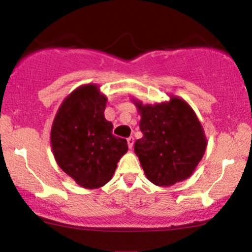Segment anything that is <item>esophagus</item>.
Wrapping results in <instances>:
<instances>
[{
	"instance_id": "34e87169",
	"label": "esophagus",
	"mask_w": 252,
	"mask_h": 252,
	"mask_svg": "<svg viewBox=\"0 0 252 252\" xmlns=\"http://www.w3.org/2000/svg\"><path fill=\"white\" fill-rule=\"evenodd\" d=\"M126 142H128L129 149H132V146H133V143H135V138H133V137H129V138L126 139Z\"/></svg>"
}]
</instances>
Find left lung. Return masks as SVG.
Listing matches in <instances>:
<instances>
[{
  "instance_id": "obj_1",
  "label": "left lung",
  "mask_w": 252,
  "mask_h": 252,
  "mask_svg": "<svg viewBox=\"0 0 252 252\" xmlns=\"http://www.w3.org/2000/svg\"><path fill=\"white\" fill-rule=\"evenodd\" d=\"M142 116L143 137L135 143L149 181L170 187L191 176L205 153L207 140L192 108L179 96L170 101L143 105L133 100Z\"/></svg>"
}]
</instances>
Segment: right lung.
I'll return each instance as SVG.
<instances>
[{
    "mask_svg": "<svg viewBox=\"0 0 252 252\" xmlns=\"http://www.w3.org/2000/svg\"><path fill=\"white\" fill-rule=\"evenodd\" d=\"M106 102L95 84L78 87L60 106L50 131L60 168L85 189L109 182L128 151L126 139L114 136L112 122L105 119Z\"/></svg>",
    "mask_w": 252,
    "mask_h": 252,
    "instance_id": "add662e5",
    "label": "right lung"
}]
</instances>
